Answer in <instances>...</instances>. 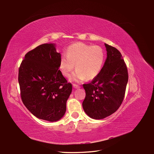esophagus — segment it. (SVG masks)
I'll return each instance as SVG.
<instances>
[{"label": "esophagus", "instance_id": "obj_1", "mask_svg": "<svg viewBox=\"0 0 154 154\" xmlns=\"http://www.w3.org/2000/svg\"><path fill=\"white\" fill-rule=\"evenodd\" d=\"M73 88H74V89H79V88H81V87H80L79 85H76V84H73Z\"/></svg>", "mask_w": 154, "mask_h": 154}]
</instances>
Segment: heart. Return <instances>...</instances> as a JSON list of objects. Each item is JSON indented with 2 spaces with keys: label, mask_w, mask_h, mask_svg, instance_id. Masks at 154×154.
<instances>
[{
  "label": "heart",
  "mask_w": 154,
  "mask_h": 154,
  "mask_svg": "<svg viewBox=\"0 0 154 154\" xmlns=\"http://www.w3.org/2000/svg\"><path fill=\"white\" fill-rule=\"evenodd\" d=\"M105 51L98 45H89L75 43L66 49V56H62L60 60V69L62 74L69 77L75 67L73 79L82 82L88 77L93 79L101 71L105 61Z\"/></svg>",
  "instance_id": "1"
}]
</instances>
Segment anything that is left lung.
<instances>
[{"instance_id":"1","label":"left lung","mask_w":154,"mask_h":154,"mask_svg":"<svg viewBox=\"0 0 154 154\" xmlns=\"http://www.w3.org/2000/svg\"><path fill=\"white\" fill-rule=\"evenodd\" d=\"M107 58L99 75L84 84L85 97L82 103L85 112L95 119L105 118L121 106L128 81L126 65L116 48L104 43Z\"/></svg>"}]
</instances>
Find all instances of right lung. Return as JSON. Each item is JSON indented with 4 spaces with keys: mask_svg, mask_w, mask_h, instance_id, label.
Returning a JSON list of instances; mask_svg holds the SVG:
<instances>
[{
    "mask_svg": "<svg viewBox=\"0 0 154 154\" xmlns=\"http://www.w3.org/2000/svg\"><path fill=\"white\" fill-rule=\"evenodd\" d=\"M54 43L39 45L26 53L19 69L23 104L36 118L54 122L66 111L72 90L60 67L61 55Z\"/></svg>",
    "mask_w": 154,
    "mask_h": 154,
    "instance_id": "1",
    "label": "right lung"
}]
</instances>
